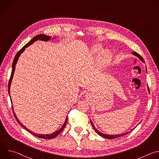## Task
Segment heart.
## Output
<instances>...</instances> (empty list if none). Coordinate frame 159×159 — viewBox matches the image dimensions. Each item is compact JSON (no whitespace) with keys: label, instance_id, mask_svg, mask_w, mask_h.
<instances>
[{"label":"heart","instance_id":"1","mask_svg":"<svg viewBox=\"0 0 159 159\" xmlns=\"http://www.w3.org/2000/svg\"><path fill=\"white\" fill-rule=\"evenodd\" d=\"M102 50V47L101 46V45L95 44L93 47H91V48H90V53H91L92 55H97L99 54V53L101 52ZM112 57V54L111 51L107 50L102 51L99 56V60L100 64L103 66H106L111 60Z\"/></svg>","mask_w":159,"mask_h":159}]
</instances>
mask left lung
Listing matches in <instances>:
<instances>
[{
  "label": "left lung",
  "mask_w": 159,
  "mask_h": 159,
  "mask_svg": "<svg viewBox=\"0 0 159 159\" xmlns=\"http://www.w3.org/2000/svg\"><path fill=\"white\" fill-rule=\"evenodd\" d=\"M131 54H133V55H134L135 57H138L143 63H145L144 62V60L142 58V57L139 55V54H138L137 52H132L131 53ZM145 69H146V72H147V66H145ZM147 90H148V93L150 94V90H149V88H148V85H147ZM90 123H91V125H92V126H93V129L95 130V131L99 134V135H100L101 137H104V138H105V139H115V138H118V137H122V136H123V135H125V134H128L129 131H131L133 129H134V128H133L132 129H131L129 131H128V132H126V133H121V134H105V133H102V132H101V131H99L96 127H95V126H94V123L92 122V121L90 120Z\"/></svg>",
  "instance_id": "8db88e82"
}]
</instances>
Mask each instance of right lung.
I'll list each match as a JSON object with an SVG mask.
<instances>
[{
    "label": "right lung",
    "instance_id": "add662e5",
    "mask_svg": "<svg viewBox=\"0 0 159 159\" xmlns=\"http://www.w3.org/2000/svg\"><path fill=\"white\" fill-rule=\"evenodd\" d=\"M52 38H51V36H48V35H46V34H38V35H37V36H34L32 39H31L26 45L25 47H23L22 48V49L20 50H19L18 52H17V53L16 54V57H14V61H13V63H12V73H11V78H10V80H9V85H8V91H9V97H10V99H11V103H12V99H11V95H10V89H11V83H12V79H13V76H14V72H15V68H16V63H17V61H18V59H19V57H20V55H21V53H22L24 52V51L25 50V48H27L28 47H29V46H30L31 44H32L33 43H34L35 41H38V40H41V41H48V40H49V39H50ZM56 38L55 37H54V38H53V39H55ZM12 110H13V112H14V116H15V118H16V120H17V123L19 124V125H20L22 127H23L26 131H28V132H30L31 134H32L33 135H34V136H35V137H38V138H41V139H53V138H55V137H56L58 135V134H59L60 133H61V131L63 129V128L65 127V126H66V122H67V120H68V116H66V119H65V122H64V123L63 124V125L61 126V127L59 129H58V130H57L56 131H55V132H53V133H50V134H39V133H34V132H33V131H31V130H30L28 128H27L26 126H25L23 125H22L21 123H20V121L19 120V119L17 118V117L16 116V115L15 114V112H14V108H13V106H12Z\"/></svg>",
    "mask_w": 159,
    "mask_h": 159
}]
</instances>
